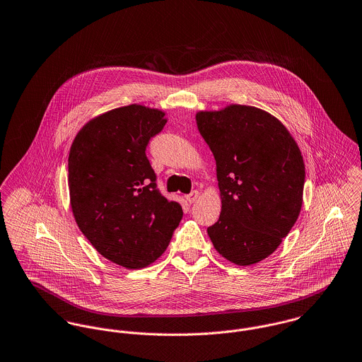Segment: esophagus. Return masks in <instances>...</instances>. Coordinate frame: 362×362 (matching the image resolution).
<instances>
[{"label": "esophagus", "mask_w": 362, "mask_h": 362, "mask_svg": "<svg viewBox=\"0 0 362 362\" xmlns=\"http://www.w3.org/2000/svg\"><path fill=\"white\" fill-rule=\"evenodd\" d=\"M185 197H187V200H188L189 203H195L197 200V197H199V191H192L191 194H188Z\"/></svg>", "instance_id": "esophagus-1"}]
</instances>
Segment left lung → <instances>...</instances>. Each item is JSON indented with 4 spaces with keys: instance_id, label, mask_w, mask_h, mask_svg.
I'll return each instance as SVG.
<instances>
[{
    "instance_id": "left-lung-1",
    "label": "left lung",
    "mask_w": 362,
    "mask_h": 362,
    "mask_svg": "<svg viewBox=\"0 0 362 362\" xmlns=\"http://www.w3.org/2000/svg\"><path fill=\"white\" fill-rule=\"evenodd\" d=\"M197 123L216 159L223 203L207 233L230 263H259L300 214L305 178L300 149L278 119L253 106L199 112Z\"/></svg>"
}]
</instances>
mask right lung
<instances>
[{"mask_svg":"<svg viewBox=\"0 0 362 362\" xmlns=\"http://www.w3.org/2000/svg\"><path fill=\"white\" fill-rule=\"evenodd\" d=\"M165 123L158 109L117 107L88 122L69 153L78 228L105 259L130 269L158 260L182 218L181 204L158 189L145 153Z\"/></svg>","mask_w":362,"mask_h":362,"instance_id":"add662e5","label":"right lung"}]
</instances>
